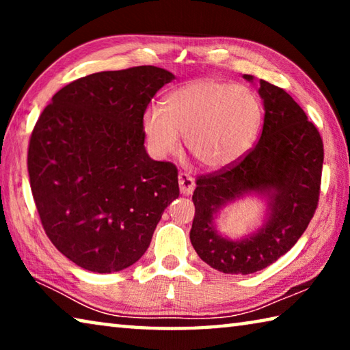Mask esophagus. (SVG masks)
Masks as SVG:
<instances>
[{"instance_id":"esophagus-1","label":"esophagus","mask_w":350,"mask_h":350,"mask_svg":"<svg viewBox=\"0 0 350 350\" xmlns=\"http://www.w3.org/2000/svg\"><path fill=\"white\" fill-rule=\"evenodd\" d=\"M179 187H180V193L182 194H191L196 183H194V179L188 173H179Z\"/></svg>"}]
</instances>
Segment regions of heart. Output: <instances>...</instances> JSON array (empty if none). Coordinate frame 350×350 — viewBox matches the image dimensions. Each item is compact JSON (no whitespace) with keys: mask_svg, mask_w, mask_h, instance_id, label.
Instances as JSON below:
<instances>
[{"mask_svg":"<svg viewBox=\"0 0 350 350\" xmlns=\"http://www.w3.org/2000/svg\"><path fill=\"white\" fill-rule=\"evenodd\" d=\"M262 123L258 97L244 86L211 77L183 83L170 91L161 106L144 114V131L157 156L179 150L185 135L188 152L208 170L241 161L252 150Z\"/></svg>","mask_w":350,"mask_h":350,"instance_id":"heart-1","label":"heart"}]
</instances>
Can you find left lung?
<instances>
[{"instance_id":"obj_1","label":"left lung","mask_w":350,"mask_h":350,"mask_svg":"<svg viewBox=\"0 0 350 350\" xmlns=\"http://www.w3.org/2000/svg\"><path fill=\"white\" fill-rule=\"evenodd\" d=\"M259 85L265 114L256 145L230 167L199 176L193 193L194 250L230 275L254 273L286 254L315 215L321 189L324 148L317 126L282 88L265 80ZM245 191L269 194L271 217L256 235L228 241L212 227V215Z\"/></svg>"}]
</instances>
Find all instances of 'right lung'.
Instances as JSON below:
<instances>
[{
    "label": "right lung",
    "mask_w": 350,
    "mask_h": 350,
    "mask_svg": "<svg viewBox=\"0 0 350 350\" xmlns=\"http://www.w3.org/2000/svg\"><path fill=\"white\" fill-rule=\"evenodd\" d=\"M173 79L156 66L81 77L35 123L27 150L35 206L47 238L81 269L133 265L179 198L176 165L148 156L142 125L151 98Z\"/></svg>",
    "instance_id": "obj_1"
}]
</instances>
